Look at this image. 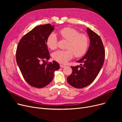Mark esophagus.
<instances>
[{
	"label": "esophagus",
	"mask_w": 122,
	"mask_h": 122,
	"mask_svg": "<svg viewBox=\"0 0 122 122\" xmlns=\"http://www.w3.org/2000/svg\"><path fill=\"white\" fill-rule=\"evenodd\" d=\"M60 66L61 68H65V67H66V66L63 65H62V64H60Z\"/></svg>",
	"instance_id": "1"
}]
</instances>
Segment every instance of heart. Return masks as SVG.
<instances>
[{
	"label": "heart",
	"mask_w": 122,
	"mask_h": 122,
	"mask_svg": "<svg viewBox=\"0 0 122 122\" xmlns=\"http://www.w3.org/2000/svg\"><path fill=\"white\" fill-rule=\"evenodd\" d=\"M58 34L64 40L68 41L66 50H58L52 54V57L57 62L65 64L74 55L76 57L84 55L88 46V38L84 34H80L75 29L65 27L58 31ZM58 39L54 33L50 34L46 40L48 47L54 49L57 47Z\"/></svg>",
	"instance_id": "heart-1"
}]
</instances>
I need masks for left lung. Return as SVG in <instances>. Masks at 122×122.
Here are the masks:
<instances>
[{"label":"left lung","mask_w":122,"mask_h":122,"mask_svg":"<svg viewBox=\"0 0 122 122\" xmlns=\"http://www.w3.org/2000/svg\"><path fill=\"white\" fill-rule=\"evenodd\" d=\"M90 45L86 54L76 62L80 66H71L72 73L67 78L69 84L76 88L88 86L97 78L103 65L105 49L100 37L90 29H87Z\"/></svg>","instance_id":"1"}]
</instances>
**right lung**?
<instances>
[{
  "label": "right lung",
  "mask_w": 122,
  "mask_h": 122,
  "mask_svg": "<svg viewBox=\"0 0 122 122\" xmlns=\"http://www.w3.org/2000/svg\"><path fill=\"white\" fill-rule=\"evenodd\" d=\"M50 24L38 25L24 36L18 44L16 53L17 64L23 78L28 84L36 88H42L52 81L54 72L60 69L55 61L50 58L46 40L54 30ZM46 62L41 63L42 61Z\"/></svg>",
  "instance_id": "1"
}]
</instances>
